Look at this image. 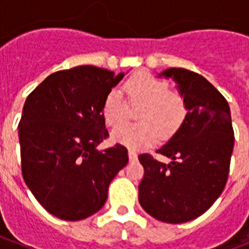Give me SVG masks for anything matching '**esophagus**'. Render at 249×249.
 <instances>
[{
    "instance_id": "obj_1",
    "label": "esophagus",
    "mask_w": 249,
    "mask_h": 249,
    "mask_svg": "<svg viewBox=\"0 0 249 249\" xmlns=\"http://www.w3.org/2000/svg\"><path fill=\"white\" fill-rule=\"evenodd\" d=\"M128 157H129V160H137V152L129 149V151H128Z\"/></svg>"
}]
</instances>
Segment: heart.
<instances>
[{"label":"heart","mask_w":249,"mask_h":249,"mask_svg":"<svg viewBox=\"0 0 249 249\" xmlns=\"http://www.w3.org/2000/svg\"><path fill=\"white\" fill-rule=\"evenodd\" d=\"M127 102L140 107L137 125L121 126L128 119L129 109L122 93L111 89L103 100L102 116L106 124L117 127L112 140L132 149L143 148L157 142L160 133L171 136L183 123L187 116V102L183 94L171 89L167 81L146 71L137 72L124 83ZM120 125L121 127L118 126Z\"/></svg>","instance_id":"b5f03b06"}]
</instances>
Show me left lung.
Returning <instances> with one entry per match:
<instances>
[{
	"mask_svg": "<svg viewBox=\"0 0 249 249\" xmlns=\"http://www.w3.org/2000/svg\"><path fill=\"white\" fill-rule=\"evenodd\" d=\"M186 98L187 116L173 137L157 153L138 156L144 168L138 201L148 214L166 223H184L203 214L223 192L234 144L230 106L203 76L184 68H168Z\"/></svg>",
	"mask_w": 249,
	"mask_h": 249,
	"instance_id": "obj_1",
	"label": "left lung"
}]
</instances>
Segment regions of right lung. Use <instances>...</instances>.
I'll return each mask as SVG.
<instances>
[{
    "label": "right lung",
    "mask_w": 249,
    "mask_h": 249,
    "mask_svg": "<svg viewBox=\"0 0 249 249\" xmlns=\"http://www.w3.org/2000/svg\"><path fill=\"white\" fill-rule=\"evenodd\" d=\"M124 74L94 66L54 72L28 94L18 123L22 176L51 214L81 221L100 211L111 181L128 163L108 137L103 100Z\"/></svg>",
    "instance_id": "1"
}]
</instances>
